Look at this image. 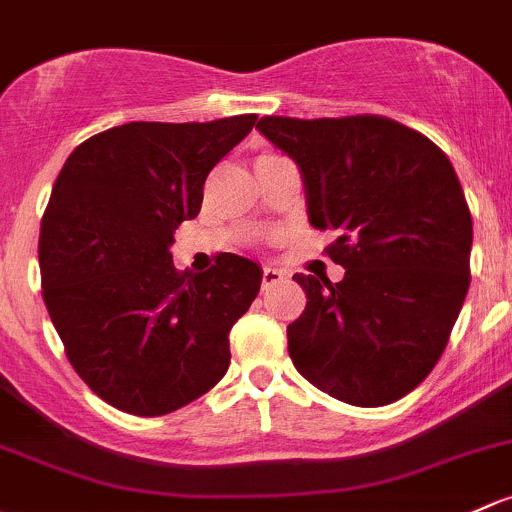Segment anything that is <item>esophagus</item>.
Segmentation results:
<instances>
[{
	"mask_svg": "<svg viewBox=\"0 0 512 512\" xmlns=\"http://www.w3.org/2000/svg\"><path fill=\"white\" fill-rule=\"evenodd\" d=\"M282 279H284V272L274 270V267H265V270H262V289L272 287V284L282 282Z\"/></svg>",
	"mask_w": 512,
	"mask_h": 512,
	"instance_id": "obj_1",
	"label": "esophagus"
}]
</instances>
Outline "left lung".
Returning a JSON list of instances; mask_svg holds the SVG:
<instances>
[{"instance_id":"left-lung-1","label":"left lung","mask_w":512,"mask_h":512,"mask_svg":"<svg viewBox=\"0 0 512 512\" xmlns=\"http://www.w3.org/2000/svg\"><path fill=\"white\" fill-rule=\"evenodd\" d=\"M299 164L314 228L336 230L341 282L294 274L306 309L287 326L311 385L355 407L400 400L449 343L471 284L473 220L432 139L383 115L262 117Z\"/></svg>"}]
</instances>
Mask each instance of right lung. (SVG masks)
<instances>
[{"label": "right lung", "mask_w": 512, "mask_h": 512, "mask_svg": "<svg viewBox=\"0 0 512 512\" xmlns=\"http://www.w3.org/2000/svg\"><path fill=\"white\" fill-rule=\"evenodd\" d=\"M255 120L105 129L73 149L53 184L39 235L43 301L75 373L117 410L169 414L228 370V333L260 292V267L225 252L193 277L169 247Z\"/></svg>", "instance_id": "obj_1"}]
</instances>
